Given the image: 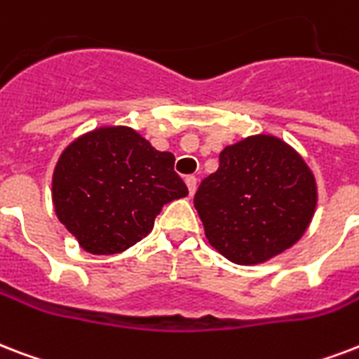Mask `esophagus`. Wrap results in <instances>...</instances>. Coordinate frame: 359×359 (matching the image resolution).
Instances as JSON below:
<instances>
[{"label":"esophagus","mask_w":359,"mask_h":359,"mask_svg":"<svg viewBox=\"0 0 359 359\" xmlns=\"http://www.w3.org/2000/svg\"><path fill=\"white\" fill-rule=\"evenodd\" d=\"M184 182H186V186H188L190 196H194V194H196V188H198V179H196V177H186Z\"/></svg>","instance_id":"esophagus-1"}]
</instances>
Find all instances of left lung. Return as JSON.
<instances>
[{
  "instance_id": "obj_1",
  "label": "left lung",
  "mask_w": 359,
  "mask_h": 359,
  "mask_svg": "<svg viewBox=\"0 0 359 359\" xmlns=\"http://www.w3.org/2000/svg\"><path fill=\"white\" fill-rule=\"evenodd\" d=\"M218 158L194 198L210 246L237 265L264 264L294 246L318 203L316 179L299 152L280 137L256 133Z\"/></svg>"
}]
</instances>
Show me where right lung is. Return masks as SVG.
Masks as SVG:
<instances>
[{
	"label": "right lung",
	"instance_id": "1",
	"mask_svg": "<svg viewBox=\"0 0 359 359\" xmlns=\"http://www.w3.org/2000/svg\"><path fill=\"white\" fill-rule=\"evenodd\" d=\"M175 156L130 126H97L73 139L52 173V205L82 250L111 256L154 228L161 207L188 196Z\"/></svg>",
	"mask_w": 359,
	"mask_h": 359
}]
</instances>
